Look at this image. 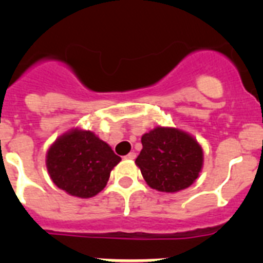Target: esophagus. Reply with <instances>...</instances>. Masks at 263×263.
I'll return each mask as SVG.
<instances>
[{
  "instance_id": "obj_1",
  "label": "esophagus",
  "mask_w": 263,
  "mask_h": 263,
  "mask_svg": "<svg viewBox=\"0 0 263 263\" xmlns=\"http://www.w3.org/2000/svg\"><path fill=\"white\" fill-rule=\"evenodd\" d=\"M125 159H136V153L134 152H132V153H129V154L126 155V157H125Z\"/></svg>"
}]
</instances>
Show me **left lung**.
Wrapping results in <instances>:
<instances>
[{
	"mask_svg": "<svg viewBox=\"0 0 263 263\" xmlns=\"http://www.w3.org/2000/svg\"><path fill=\"white\" fill-rule=\"evenodd\" d=\"M136 159L148 187L166 194L185 190L199 178L204 153L194 136L178 127L157 126L141 138Z\"/></svg>",
	"mask_w": 263,
	"mask_h": 263,
	"instance_id": "8db88e82",
	"label": "left lung"
}]
</instances>
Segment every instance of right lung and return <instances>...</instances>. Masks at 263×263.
<instances>
[{
  "label": "right lung",
  "mask_w": 263,
  "mask_h": 263,
  "mask_svg": "<svg viewBox=\"0 0 263 263\" xmlns=\"http://www.w3.org/2000/svg\"><path fill=\"white\" fill-rule=\"evenodd\" d=\"M110 146L90 130L73 127L55 139L46 154L51 180L71 196L88 199L103 191L120 163Z\"/></svg>",
  "instance_id": "obj_1"
}]
</instances>
